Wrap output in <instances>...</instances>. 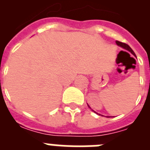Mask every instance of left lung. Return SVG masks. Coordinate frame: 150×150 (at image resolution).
<instances>
[{"label":"left lung","instance_id":"obj_1","mask_svg":"<svg viewBox=\"0 0 150 150\" xmlns=\"http://www.w3.org/2000/svg\"><path fill=\"white\" fill-rule=\"evenodd\" d=\"M116 44L118 45V46H121L122 48H123V49H125V50H128V51H129L130 52H131V53L133 54V55H134L135 57H136V55H135V53H134V51L132 50V48H131V47H130V46H128V44H126V43H122V42H120V41H118V40L116 41ZM87 105H88V107H89V108L91 110L94 111L93 110L91 109V107H89V105H88V104H87ZM94 112H95V111H94ZM99 115H100V114H99Z\"/></svg>","mask_w":150,"mask_h":150}]
</instances>
